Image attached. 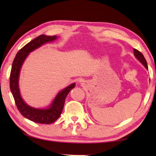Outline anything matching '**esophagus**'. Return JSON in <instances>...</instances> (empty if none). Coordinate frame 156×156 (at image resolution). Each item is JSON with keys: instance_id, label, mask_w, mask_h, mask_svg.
<instances>
[{"instance_id": "obj_1", "label": "esophagus", "mask_w": 156, "mask_h": 156, "mask_svg": "<svg viewBox=\"0 0 156 156\" xmlns=\"http://www.w3.org/2000/svg\"><path fill=\"white\" fill-rule=\"evenodd\" d=\"M84 82H82V83H81V85H82V86H84Z\"/></svg>"}]
</instances>
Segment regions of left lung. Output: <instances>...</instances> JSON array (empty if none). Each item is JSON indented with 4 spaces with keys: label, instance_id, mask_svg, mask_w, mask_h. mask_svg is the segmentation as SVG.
<instances>
[{
    "label": "left lung",
    "instance_id": "8db88e82",
    "mask_svg": "<svg viewBox=\"0 0 156 156\" xmlns=\"http://www.w3.org/2000/svg\"><path fill=\"white\" fill-rule=\"evenodd\" d=\"M133 51H134L135 57L136 58L138 59V60L141 63L142 65H144L145 66V68H146L147 69H148L146 59H145L144 55L142 54L140 51H138L137 49H133Z\"/></svg>",
    "mask_w": 156,
    "mask_h": 156
}]
</instances>
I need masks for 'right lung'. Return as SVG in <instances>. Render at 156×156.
Wrapping results in <instances>:
<instances>
[{
  "label": "right lung",
  "instance_id": "right-lung-1",
  "mask_svg": "<svg viewBox=\"0 0 156 156\" xmlns=\"http://www.w3.org/2000/svg\"><path fill=\"white\" fill-rule=\"evenodd\" d=\"M57 39L58 37L55 35H41L38 36L20 49L12 62L10 75V88L16 107L25 118L37 123L51 124L57 120L61 115L66 97L69 91L75 87L76 84L72 83L59 91L47 108H37L28 105L21 97L19 85L20 72L23 62L31 52L40 48L41 45L54 41Z\"/></svg>",
  "mask_w": 156,
  "mask_h": 156
}]
</instances>
